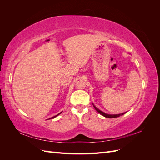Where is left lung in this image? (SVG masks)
<instances>
[{"mask_svg": "<svg viewBox=\"0 0 160 160\" xmlns=\"http://www.w3.org/2000/svg\"><path fill=\"white\" fill-rule=\"evenodd\" d=\"M93 107H94V108L95 109V110H96L97 111H98V112H99L101 115H102L103 116H104V117H105V118H118V117H119V116H121V115H123L124 113H125H125H120V114L109 115V114H107V113H105L103 112V111H100L99 109L97 108L94 105H93Z\"/></svg>", "mask_w": 160, "mask_h": 160, "instance_id": "1", "label": "left lung"}]
</instances>
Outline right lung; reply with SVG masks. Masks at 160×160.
Returning <instances> with one entry per match:
<instances>
[{"instance_id": "1", "label": "right lung", "mask_w": 160, "mask_h": 160, "mask_svg": "<svg viewBox=\"0 0 160 160\" xmlns=\"http://www.w3.org/2000/svg\"><path fill=\"white\" fill-rule=\"evenodd\" d=\"M61 113H59V114H58V115H59V114H61ZM55 115V116H54V117H52V118H50V119H52V118H55V117H57V115Z\"/></svg>"}]
</instances>
